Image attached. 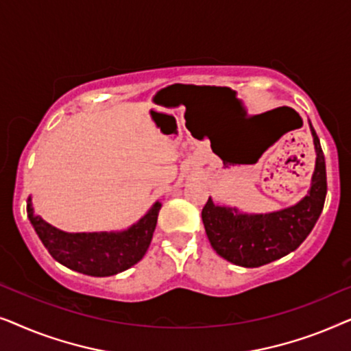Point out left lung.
Instances as JSON below:
<instances>
[{
	"label": "left lung",
	"mask_w": 351,
	"mask_h": 351,
	"mask_svg": "<svg viewBox=\"0 0 351 351\" xmlns=\"http://www.w3.org/2000/svg\"><path fill=\"white\" fill-rule=\"evenodd\" d=\"M310 129L316 152L315 172L308 193L299 203L268 214H243L208 199L201 213L206 234L225 261L246 268L262 267L295 251L313 230L323 210L328 182L324 153L311 123Z\"/></svg>",
	"instance_id": "left-lung-1"
}]
</instances>
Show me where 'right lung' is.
Segmentation results:
<instances>
[{
  "label": "right lung",
  "mask_w": 351,
  "mask_h": 351,
  "mask_svg": "<svg viewBox=\"0 0 351 351\" xmlns=\"http://www.w3.org/2000/svg\"><path fill=\"white\" fill-rule=\"evenodd\" d=\"M160 209L161 203L156 201L137 223L123 232L66 233L35 215L30 198L27 203L28 219L47 252L70 270L99 278L128 270L145 256Z\"/></svg>",
  "instance_id": "right-lung-1"
}]
</instances>
